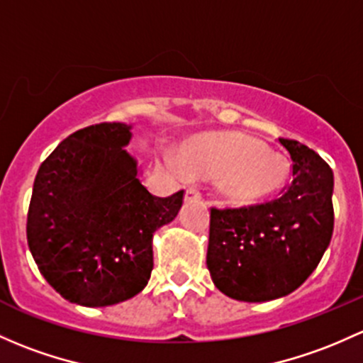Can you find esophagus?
I'll return each mask as SVG.
<instances>
[{"instance_id":"esophagus-1","label":"esophagus","mask_w":363,"mask_h":363,"mask_svg":"<svg viewBox=\"0 0 363 363\" xmlns=\"http://www.w3.org/2000/svg\"><path fill=\"white\" fill-rule=\"evenodd\" d=\"M184 200L186 201H194V200H201V193L198 191L196 188H189L188 191L184 194Z\"/></svg>"}]
</instances>
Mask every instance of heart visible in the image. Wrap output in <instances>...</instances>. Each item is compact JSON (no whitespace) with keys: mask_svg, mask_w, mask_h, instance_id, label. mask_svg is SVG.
<instances>
[{"mask_svg":"<svg viewBox=\"0 0 363 363\" xmlns=\"http://www.w3.org/2000/svg\"><path fill=\"white\" fill-rule=\"evenodd\" d=\"M184 163L170 158L179 174L217 175L220 196L233 205L257 201L277 191L289 175V163L278 152L243 133L205 135L182 152Z\"/></svg>","mask_w":363,"mask_h":363,"instance_id":"heart-1","label":"heart"}]
</instances>
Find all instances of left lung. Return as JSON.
Returning <instances> with one entry per match:
<instances>
[{"label":"left lung","instance_id":"obj_1","mask_svg":"<svg viewBox=\"0 0 363 363\" xmlns=\"http://www.w3.org/2000/svg\"><path fill=\"white\" fill-rule=\"evenodd\" d=\"M292 160L280 198L242 208H212L207 268L220 292L264 303L296 291L315 272L334 230V174L304 144L278 139Z\"/></svg>","mask_w":363,"mask_h":363}]
</instances>
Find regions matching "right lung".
Returning <instances> with one entry per match:
<instances>
[{"instance_id":"add662e5","label":"right lung","mask_w":363,"mask_h":363,"mask_svg":"<svg viewBox=\"0 0 363 363\" xmlns=\"http://www.w3.org/2000/svg\"><path fill=\"white\" fill-rule=\"evenodd\" d=\"M132 125L71 133L41 163L28 243L45 280L69 303L111 306L137 296L152 272V235L181 211L184 191L152 196L125 146Z\"/></svg>"}]
</instances>
